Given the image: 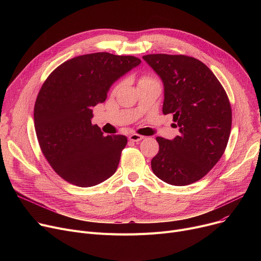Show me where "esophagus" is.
I'll return each mask as SVG.
<instances>
[{"label":"esophagus","instance_id":"esophagus-1","mask_svg":"<svg viewBox=\"0 0 261 261\" xmlns=\"http://www.w3.org/2000/svg\"><path fill=\"white\" fill-rule=\"evenodd\" d=\"M143 139H144V136L139 135V134H135V133L129 135V141H131V142H140Z\"/></svg>","mask_w":261,"mask_h":261}]
</instances>
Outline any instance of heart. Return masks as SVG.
Returning a JSON list of instances; mask_svg holds the SVG:
<instances>
[{"label": "heart", "mask_w": 261, "mask_h": 261, "mask_svg": "<svg viewBox=\"0 0 261 261\" xmlns=\"http://www.w3.org/2000/svg\"><path fill=\"white\" fill-rule=\"evenodd\" d=\"M153 80H154V79L150 78V77H148V76H144V77H142V78H141L140 82H144V81H153Z\"/></svg>", "instance_id": "heart-1"}]
</instances>
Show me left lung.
<instances>
[{"label": "left lung", "instance_id": "obj_1", "mask_svg": "<svg viewBox=\"0 0 261 261\" xmlns=\"http://www.w3.org/2000/svg\"><path fill=\"white\" fill-rule=\"evenodd\" d=\"M143 59L164 85L163 113L172 114L180 134L156 138L160 146L151 160L153 173L167 184L195 183L221 159L231 127L227 95L210 68L184 55L152 54Z\"/></svg>", "mask_w": 261, "mask_h": 261}]
</instances>
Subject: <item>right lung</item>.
Returning a JSON list of instances; mask_svg holds the SVG:
<instances>
[{"instance_id":"obj_1","label":"right lung","mask_w":261,"mask_h":261,"mask_svg":"<svg viewBox=\"0 0 261 261\" xmlns=\"http://www.w3.org/2000/svg\"><path fill=\"white\" fill-rule=\"evenodd\" d=\"M140 63L133 56L88 54L65 61L45 80L35 103V129L45 159L63 180L91 187L115 173L127 138L105 136L92 125L93 107Z\"/></svg>"}]
</instances>
